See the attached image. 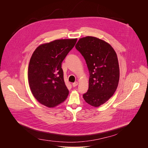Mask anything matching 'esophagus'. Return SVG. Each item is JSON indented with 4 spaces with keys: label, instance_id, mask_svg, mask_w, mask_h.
I'll return each instance as SVG.
<instances>
[{
    "label": "esophagus",
    "instance_id": "esophagus-1",
    "mask_svg": "<svg viewBox=\"0 0 148 148\" xmlns=\"http://www.w3.org/2000/svg\"><path fill=\"white\" fill-rule=\"evenodd\" d=\"M77 85H78V82H75L73 83V86L74 87L77 86Z\"/></svg>",
    "mask_w": 148,
    "mask_h": 148
}]
</instances>
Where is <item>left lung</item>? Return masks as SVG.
<instances>
[{
	"instance_id": "left-lung-1",
	"label": "left lung",
	"mask_w": 148,
	"mask_h": 148,
	"mask_svg": "<svg viewBox=\"0 0 148 148\" xmlns=\"http://www.w3.org/2000/svg\"><path fill=\"white\" fill-rule=\"evenodd\" d=\"M76 49L86 61L89 73V87L83 98L98 107L115 92L119 79L117 55L112 46L102 40L87 36L79 38Z\"/></svg>"
}]
</instances>
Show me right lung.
Listing matches in <instances>:
<instances>
[{
	"mask_svg": "<svg viewBox=\"0 0 148 148\" xmlns=\"http://www.w3.org/2000/svg\"><path fill=\"white\" fill-rule=\"evenodd\" d=\"M77 40L60 39L41 45L31 57L28 69L30 88L34 98L47 107L57 106L69 95L61 63Z\"/></svg>",
	"mask_w": 148,
	"mask_h": 148,
	"instance_id": "obj_1",
	"label": "right lung"
}]
</instances>
